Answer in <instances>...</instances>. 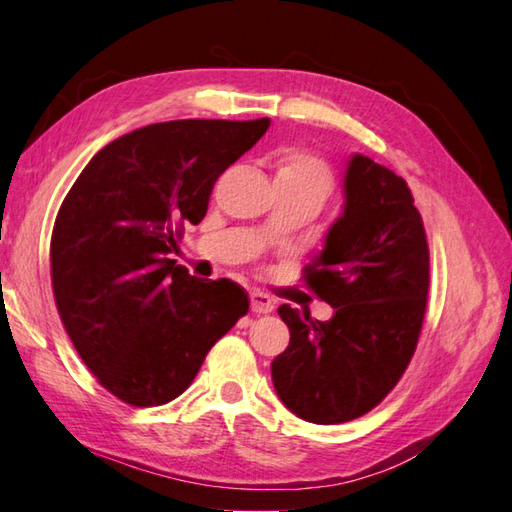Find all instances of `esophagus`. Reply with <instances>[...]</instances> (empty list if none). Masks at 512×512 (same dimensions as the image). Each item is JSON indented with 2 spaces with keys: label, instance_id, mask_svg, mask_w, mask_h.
<instances>
[{
  "label": "esophagus",
  "instance_id": "obj_1",
  "mask_svg": "<svg viewBox=\"0 0 512 512\" xmlns=\"http://www.w3.org/2000/svg\"><path fill=\"white\" fill-rule=\"evenodd\" d=\"M273 308H275V301L268 295H264V292H257V290L250 292V310L255 314H268L273 312Z\"/></svg>",
  "mask_w": 512,
  "mask_h": 512
}]
</instances>
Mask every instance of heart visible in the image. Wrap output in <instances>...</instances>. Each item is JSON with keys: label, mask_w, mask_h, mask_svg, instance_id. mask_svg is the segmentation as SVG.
Returning a JSON list of instances; mask_svg holds the SVG:
<instances>
[{"label": "heart", "mask_w": 512, "mask_h": 512, "mask_svg": "<svg viewBox=\"0 0 512 512\" xmlns=\"http://www.w3.org/2000/svg\"><path fill=\"white\" fill-rule=\"evenodd\" d=\"M275 180L286 182L295 189L317 193L319 198H325L332 189V173L328 165L303 149L281 151L275 165Z\"/></svg>", "instance_id": "obj_1"}]
</instances>
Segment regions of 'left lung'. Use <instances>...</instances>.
<instances>
[{
  "label": "left lung",
  "instance_id": "obj_1",
  "mask_svg": "<svg viewBox=\"0 0 512 512\" xmlns=\"http://www.w3.org/2000/svg\"><path fill=\"white\" fill-rule=\"evenodd\" d=\"M308 284L332 306L328 321L279 306L290 343L270 372L279 400L314 424L363 416L405 372L429 292V246L407 182L363 154L343 173V206Z\"/></svg>",
  "mask_w": 512,
  "mask_h": 512
}]
</instances>
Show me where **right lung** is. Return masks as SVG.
Wrapping results in <instances>:
<instances>
[{
    "mask_svg": "<svg viewBox=\"0 0 512 512\" xmlns=\"http://www.w3.org/2000/svg\"><path fill=\"white\" fill-rule=\"evenodd\" d=\"M270 127L169 121L96 154L65 195L52 231V288L76 352L134 407L187 389L206 352L248 312L231 279H198L167 255L200 224L215 180Z\"/></svg>",
    "mask_w": 512,
    "mask_h": 512,
    "instance_id": "add662e5",
    "label": "right lung"
}]
</instances>
